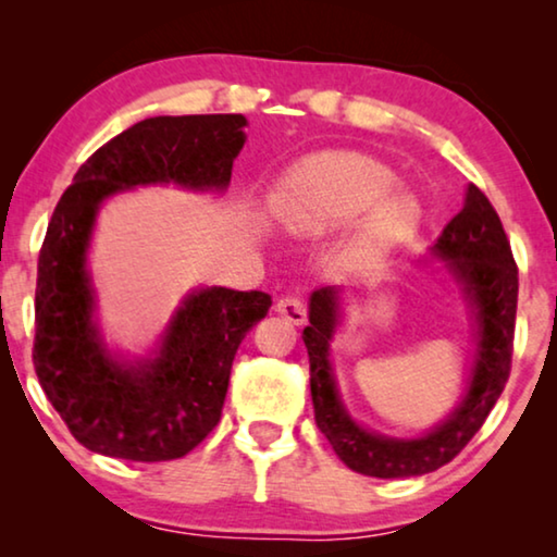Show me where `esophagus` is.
Segmentation results:
<instances>
[{"instance_id":"1","label":"esophagus","mask_w":557,"mask_h":557,"mask_svg":"<svg viewBox=\"0 0 557 557\" xmlns=\"http://www.w3.org/2000/svg\"><path fill=\"white\" fill-rule=\"evenodd\" d=\"M276 311L286 319V322H292V324L307 322V301H304L301 296H296V294L281 296L278 304H276Z\"/></svg>"}]
</instances>
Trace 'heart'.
<instances>
[{
    "instance_id": "b5f03b06",
    "label": "heart",
    "mask_w": 557,
    "mask_h": 557,
    "mask_svg": "<svg viewBox=\"0 0 557 557\" xmlns=\"http://www.w3.org/2000/svg\"><path fill=\"white\" fill-rule=\"evenodd\" d=\"M395 172L357 151H324L304 159L281 180L276 212L292 231L326 233L364 218V238L387 246L421 223V205L408 193H391Z\"/></svg>"
}]
</instances>
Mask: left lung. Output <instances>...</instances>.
Returning <instances> with one entry per match:
<instances>
[{
    "instance_id": "8db88e82",
    "label": "left lung",
    "mask_w": 557,
    "mask_h": 557,
    "mask_svg": "<svg viewBox=\"0 0 557 557\" xmlns=\"http://www.w3.org/2000/svg\"><path fill=\"white\" fill-rule=\"evenodd\" d=\"M431 253L446 261V269L474 307L479 339L467 395L459 408L425 436L387 438L364 431L349 418L330 368V342L339 324V292L324 286L309 299L304 345L309 352L314 421L334 454L357 474L403 479L441 469L474 438L507 385L520 281L497 210L476 185H469L463 210L444 227Z\"/></svg>"
}]
</instances>
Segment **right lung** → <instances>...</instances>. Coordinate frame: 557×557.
Wrapping results in <instances>:
<instances>
[{
  "instance_id": "add662e5",
  "label": "right lung",
  "mask_w": 557,
  "mask_h": 557,
  "mask_svg": "<svg viewBox=\"0 0 557 557\" xmlns=\"http://www.w3.org/2000/svg\"><path fill=\"white\" fill-rule=\"evenodd\" d=\"M248 121L240 113L144 119L75 172L45 233L35 288L33 362L45 395L78 444L128 461H170L215 429L231 368L263 292L197 288L166 326L157 357L119 362L94 322L86 250L106 197L136 185L225 189Z\"/></svg>"
}]
</instances>
